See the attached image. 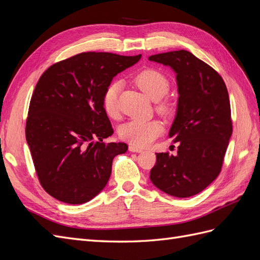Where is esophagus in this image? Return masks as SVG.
Wrapping results in <instances>:
<instances>
[{"label": "esophagus", "instance_id": "esophagus-1", "mask_svg": "<svg viewBox=\"0 0 260 260\" xmlns=\"http://www.w3.org/2000/svg\"><path fill=\"white\" fill-rule=\"evenodd\" d=\"M129 151H130V152H133V153H142L143 149L141 148V147L136 146V145H130V146H129Z\"/></svg>", "mask_w": 260, "mask_h": 260}]
</instances>
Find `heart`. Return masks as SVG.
<instances>
[{
  "mask_svg": "<svg viewBox=\"0 0 260 260\" xmlns=\"http://www.w3.org/2000/svg\"><path fill=\"white\" fill-rule=\"evenodd\" d=\"M135 82L145 95L152 101H159L166 96L170 89L168 78L156 69H145L135 77ZM120 89V82L114 81L109 84L103 94V107L106 114L115 117L118 112V93ZM158 109L165 114L171 112V105L168 102H162L158 105ZM162 127L155 120L139 121L131 120L121 125L119 130L120 137L137 146H146L160 136Z\"/></svg>",
  "mask_w": 260,
  "mask_h": 260,
  "instance_id": "b5f03b06",
  "label": "heart"
}]
</instances>
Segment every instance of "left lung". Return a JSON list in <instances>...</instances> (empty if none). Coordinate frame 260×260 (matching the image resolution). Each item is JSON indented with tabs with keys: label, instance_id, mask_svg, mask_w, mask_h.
<instances>
[{
	"label": "left lung",
	"instance_id": "obj_1",
	"mask_svg": "<svg viewBox=\"0 0 260 260\" xmlns=\"http://www.w3.org/2000/svg\"><path fill=\"white\" fill-rule=\"evenodd\" d=\"M149 60L176 73L178 105L169 138L179 142L177 155L156 153L151 181L176 198L199 194L222 167L232 136L229 94L214 68L185 50L152 55Z\"/></svg>",
	"mask_w": 260,
	"mask_h": 260
}]
</instances>
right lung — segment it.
<instances>
[{
    "label": "right lung",
    "instance_id": "obj_1",
    "mask_svg": "<svg viewBox=\"0 0 260 260\" xmlns=\"http://www.w3.org/2000/svg\"><path fill=\"white\" fill-rule=\"evenodd\" d=\"M140 58L81 53L40 77L30 101L26 140L39 181L54 199L83 204L107 184L114 157L127 152L128 145L104 142L114 130L103 94L117 74Z\"/></svg>",
    "mask_w": 260,
    "mask_h": 260
}]
</instances>
